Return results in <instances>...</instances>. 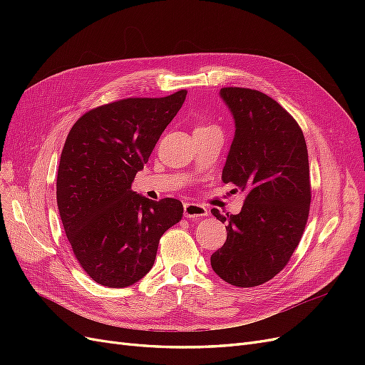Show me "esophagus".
<instances>
[{
	"mask_svg": "<svg viewBox=\"0 0 365 365\" xmlns=\"http://www.w3.org/2000/svg\"><path fill=\"white\" fill-rule=\"evenodd\" d=\"M207 215H208V210L201 204H195V202L184 204V216L185 217L200 219V217H205Z\"/></svg>",
	"mask_w": 365,
	"mask_h": 365,
	"instance_id": "esophagus-1",
	"label": "esophagus"
}]
</instances>
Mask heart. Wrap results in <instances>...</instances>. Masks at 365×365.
Returning <instances> with one entry per match:
<instances>
[{"label":"heart","instance_id":"heart-1","mask_svg":"<svg viewBox=\"0 0 365 365\" xmlns=\"http://www.w3.org/2000/svg\"><path fill=\"white\" fill-rule=\"evenodd\" d=\"M204 128H215V126H200L197 129H204Z\"/></svg>","mask_w":365,"mask_h":365}]
</instances>
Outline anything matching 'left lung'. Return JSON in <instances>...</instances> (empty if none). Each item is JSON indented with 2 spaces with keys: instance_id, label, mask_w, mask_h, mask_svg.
<instances>
[{
  "instance_id": "obj_1",
  "label": "left lung",
  "mask_w": 365,
  "mask_h": 365,
  "mask_svg": "<svg viewBox=\"0 0 365 365\" xmlns=\"http://www.w3.org/2000/svg\"><path fill=\"white\" fill-rule=\"evenodd\" d=\"M219 96L236 128L222 181L247 196L237 215L212 210L227 222V240L210 262L227 283L252 288L279 274L302 239L311 205L307 148L297 121L269 96L248 88Z\"/></svg>"
}]
</instances>
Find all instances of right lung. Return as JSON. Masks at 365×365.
<instances>
[{
  "mask_svg": "<svg viewBox=\"0 0 365 365\" xmlns=\"http://www.w3.org/2000/svg\"><path fill=\"white\" fill-rule=\"evenodd\" d=\"M187 91L123 98L76 121L62 149L56 200L77 262L98 284L126 288L153 267L160 237L182 217L173 197L150 201L132 190Z\"/></svg>",
  "mask_w": 365,
  "mask_h": 365,
  "instance_id": "1",
  "label": "right lung"
}]
</instances>
